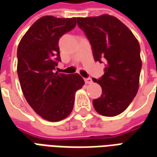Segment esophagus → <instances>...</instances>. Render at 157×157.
Returning a JSON list of instances; mask_svg holds the SVG:
<instances>
[{
  "instance_id": "1",
  "label": "esophagus",
  "mask_w": 157,
  "mask_h": 157,
  "mask_svg": "<svg viewBox=\"0 0 157 157\" xmlns=\"http://www.w3.org/2000/svg\"><path fill=\"white\" fill-rule=\"evenodd\" d=\"M85 82L86 84H91L92 82V79L91 77H88V78H85Z\"/></svg>"
}]
</instances>
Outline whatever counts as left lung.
<instances>
[{"label": "left lung", "mask_w": 157, "mask_h": 157, "mask_svg": "<svg viewBox=\"0 0 157 157\" xmlns=\"http://www.w3.org/2000/svg\"><path fill=\"white\" fill-rule=\"evenodd\" d=\"M77 25L92 45L96 61L106 63L104 74L93 82L102 87V95L92 101L99 114L118 115L128 108L139 89L142 62L138 40L115 17H77Z\"/></svg>", "instance_id": "8db88e82"}]
</instances>
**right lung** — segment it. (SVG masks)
<instances>
[{
	"label": "right lung",
	"mask_w": 157,
	"mask_h": 157,
	"mask_svg": "<svg viewBox=\"0 0 157 157\" xmlns=\"http://www.w3.org/2000/svg\"><path fill=\"white\" fill-rule=\"evenodd\" d=\"M76 25V17L44 16L27 31L17 48V75L27 102L39 116L60 121L71 113L75 92L85 82L79 74L55 71L60 61L59 39Z\"/></svg>",
	"instance_id": "1"
}]
</instances>
